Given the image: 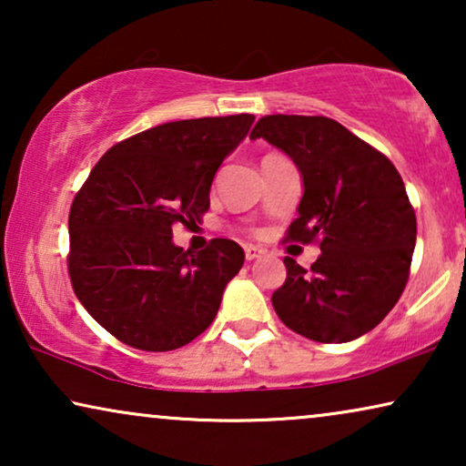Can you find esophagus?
Instances as JSON below:
<instances>
[{
    "label": "esophagus",
    "instance_id": "1",
    "mask_svg": "<svg viewBox=\"0 0 466 466\" xmlns=\"http://www.w3.org/2000/svg\"><path fill=\"white\" fill-rule=\"evenodd\" d=\"M263 254H265V250L260 246H246V258L248 260H254V258L263 257Z\"/></svg>",
    "mask_w": 466,
    "mask_h": 466
}]
</instances>
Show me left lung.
Segmentation results:
<instances>
[{"instance_id":"left-lung-1","label":"left lung","mask_w":466,"mask_h":466,"mask_svg":"<svg viewBox=\"0 0 466 466\" xmlns=\"http://www.w3.org/2000/svg\"><path fill=\"white\" fill-rule=\"evenodd\" d=\"M303 177L299 218L286 239L318 241L309 269L286 257L271 303L286 327L320 343H346L384 320L403 295L416 246V212L390 158L327 116L271 114L254 125Z\"/></svg>"}]
</instances>
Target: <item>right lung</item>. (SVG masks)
Here are the masks:
<instances>
[{"mask_svg": "<svg viewBox=\"0 0 466 466\" xmlns=\"http://www.w3.org/2000/svg\"><path fill=\"white\" fill-rule=\"evenodd\" d=\"M252 114L152 127L99 158L69 209L67 269L85 309L127 346H187L218 314L228 279L244 265L233 239L193 254L171 239L176 222H201L225 157Z\"/></svg>", "mask_w": 466, "mask_h": 466, "instance_id": "add662e5", "label": "right lung"}]
</instances>
